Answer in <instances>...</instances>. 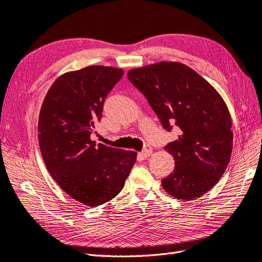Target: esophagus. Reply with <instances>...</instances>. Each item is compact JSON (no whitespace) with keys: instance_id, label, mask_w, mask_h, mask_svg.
I'll return each instance as SVG.
<instances>
[{"instance_id":"34e87169","label":"esophagus","mask_w":262,"mask_h":262,"mask_svg":"<svg viewBox=\"0 0 262 262\" xmlns=\"http://www.w3.org/2000/svg\"><path fill=\"white\" fill-rule=\"evenodd\" d=\"M152 147H150V146H146L144 147V149L141 151V153H140V156L143 158V159H147V158H149L151 154H152Z\"/></svg>"}]
</instances>
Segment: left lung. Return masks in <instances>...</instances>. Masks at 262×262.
Listing matches in <instances>:
<instances>
[{"mask_svg":"<svg viewBox=\"0 0 262 262\" xmlns=\"http://www.w3.org/2000/svg\"><path fill=\"white\" fill-rule=\"evenodd\" d=\"M129 82L146 97L161 124L178 138L165 150L175 168L162 186L175 199L191 201L214 187L232 153L233 133L228 106L218 92L188 66L162 61L130 70Z\"/></svg>","mask_w":262,"mask_h":262,"instance_id":"8db88e82","label":"left lung"}]
</instances>
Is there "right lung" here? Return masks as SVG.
Returning <instances> with one entry per match:
<instances>
[{
    "label": "right lung",
    "instance_id": "add662e5",
    "mask_svg": "<svg viewBox=\"0 0 262 262\" xmlns=\"http://www.w3.org/2000/svg\"><path fill=\"white\" fill-rule=\"evenodd\" d=\"M124 71L90 66L54 82L38 118V144L45 165L68 195L98 206L121 192L137 153L91 139L103 103Z\"/></svg>",
    "mask_w": 262,
    "mask_h": 262
}]
</instances>
